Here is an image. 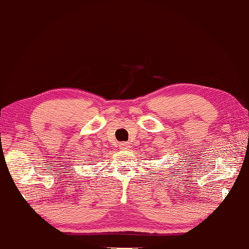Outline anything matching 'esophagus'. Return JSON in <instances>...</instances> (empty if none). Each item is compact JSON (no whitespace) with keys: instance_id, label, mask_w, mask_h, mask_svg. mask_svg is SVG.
Here are the masks:
<instances>
[{"instance_id":"esophagus-1","label":"esophagus","mask_w":249,"mask_h":249,"mask_svg":"<svg viewBox=\"0 0 249 249\" xmlns=\"http://www.w3.org/2000/svg\"><path fill=\"white\" fill-rule=\"evenodd\" d=\"M130 144L129 143H120L119 144V149H121V150H128V149H130Z\"/></svg>"}]
</instances>
